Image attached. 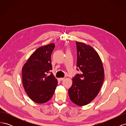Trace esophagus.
<instances>
[{
    "mask_svg": "<svg viewBox=\"0 0 126 126\" xmlns=\"http://www.w3.org/2000/svg\"><path fill=\"white\" fill-rule=\"evenodd\" d=\"M64 79V78H60L59 79V80H60V81H62V80H63Z\"/></svg>",
    "mask_w": 126,
    "mask_h": 126,
    "instance_id": "esophagus-1",
    "label": "esophagus"
}]
</instances>
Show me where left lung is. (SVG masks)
<instances>
[{
    "label": "left lung",
    "mask_w": 126,
    "mask_h": 126,
    "mask_svg": "<svg viewBox=\"0 0 126 126\" xmlns=\"http://www.w3.org/2000/svg\"><path fill=\"white\" fill-rule=\"evenodd\" d=\"M77 47V70L80 74L72 78L68 90L70 100L78 106L90 102L99 92L105 75L101 60L93 48L76 41Z\"/></svg>",
    "instance_id": "left-lung-1"
}]
</instances>
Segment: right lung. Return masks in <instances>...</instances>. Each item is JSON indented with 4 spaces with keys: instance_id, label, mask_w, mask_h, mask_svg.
<instances>
[{
    "instance_id": "obj_1",
    "label": "right lung",
    "mask_w": 126,
    "mask_h": 126,
    "mask_svg": "<svg viewBox=\"0 0 126 126\" xmlns=\"http://www.w3.org/2000/svg\"><path fill=\"white\" fill-rule=\"evenodd\" d=\"M55 46L54 44H50L38 48L22 69V83L26 92L32 100L38 104L50 100L58 84L50 72L51 55Z\"/></svg>"
}]
</instances>
